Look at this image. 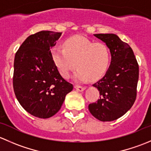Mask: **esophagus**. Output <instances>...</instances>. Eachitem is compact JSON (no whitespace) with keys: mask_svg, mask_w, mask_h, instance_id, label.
I'll use <instances>...</instances> for the list:
<instances>
[{"mask_svg":"<svg viewBox=\"0 0 151 151\" xmlns=\"http://www.w3.org/2000/svg\"><path fill=\"white\" fill-rule=\"evenodd\" d=\"M74 88H75L77 91H80V92H82V91H83L84 90H85V88H86L84 86H80V85H75V86H74Z\"/></svg>","mask_w":151,"mask_h":151,"instance_id":"obj_1","label":"esophagus"}]
</instances>
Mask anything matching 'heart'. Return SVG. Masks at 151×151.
I'll list each match as a JSON object with an SVG mask.
<instances>
[{"mask_svg": "<svg viewBox=\"0 0 151 151\" xmlns=\"http://www.w3.org/2000/svg\"><path fill=\"white\" fill-rule=\"evenodd\" d=\"M63 47L51 49L53 63L65 78L79 66L74 74L77 81H87L91 78H101L109 68L110 52L106 45L94 43L83 36H74L63 42Z\"/></svg>", "mask_w": 151, "mask_h": 151, "instance_id": "obj_1", "label": "heart"}]
</instances>
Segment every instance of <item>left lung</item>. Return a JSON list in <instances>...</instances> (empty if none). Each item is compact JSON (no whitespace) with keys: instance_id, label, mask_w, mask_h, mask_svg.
Masks as SVG:
<instances>
[{"instance_id":"1","label":"left lung","mask_w":151,"mask_h":151,"mask_svg":"<svg viewBox=\"0 0 151 151\" xmlns=\"http://www.w3.org/2000/svg\"><path fill=\"white\" fill-rule=\"evenodd\" d=\"M94 36L109 48L111 62L104 77L93 85L99 91L100 99L88 105V109L96 119L112 121L126 114L134 103L139 66L132 49L117 35L98 33Z\"/></svg>"}]
</instances>
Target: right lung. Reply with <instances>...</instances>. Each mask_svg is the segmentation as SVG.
Returning a JSON list of instances; mask_svg holds the SVG:
<instances>
[{
	"label": "right lung",
	"mask_w": 151,
	"mask_h": 151,
	"mask_svg": "<svg viewBox=\"0 0 151 151\" xmlns=\"http://www.w3.org/2000/svg\"><path fill=\"white\" fill-rule=\"evenodd\" d=\"M62 33L42 30L30 35L17 52L13 87L21 106L30 115L49 118L61 107L73 85L61 77L50 49Z\"/></svg>",
	"instance_id": "right-lung-1"
}]
</instances>
